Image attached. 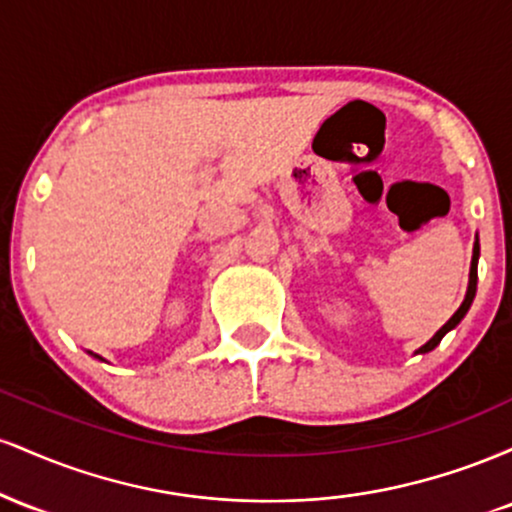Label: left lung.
I'll list each match as a JSON object with an SVG mask.
<instances>
[{"label": "left lung", "mask_w": 512, "mask_h": 512, "mask_svg": "<svg viewBox=\"0 0 512 512\" xmlns=\"http://www.w3.org/2000/svg\"><path fill=\"white\" fill-rule=\"evenodd\" d=\"M477 260H479V243H474V255H472V269H469V289H467V296H464V303L460 305V308H457V313L450 317L448 322H445L443 327H440V330L433 334V339L428 344H424L421 346V354H426V351H431V349H436V346L440 344V339L445 337V334H448L452 327H457L460 325V320L464 315H467V310H469V305H472V301H474V293H477Z\"/></svg>", "instance_id": "1"}]
</instances>
